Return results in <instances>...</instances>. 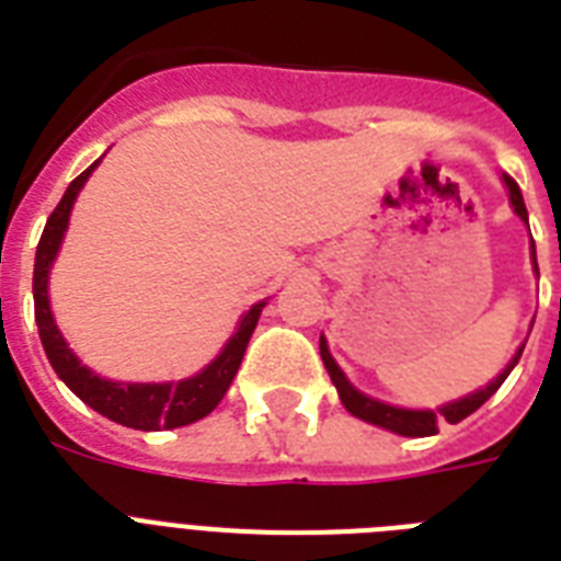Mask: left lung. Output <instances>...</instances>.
<instances>
[{
    "label": "left lung",
    "instance_id": "obj_1",
    "mask_svg": "<svg viewBox=\"0 0 561 561\" xmlns=\"http://www.w3.org/2000/svg\"><path fill=\"white\" fill-rule=\"evenodd\" d=\"M504 183L506 188H510V203H513L515 215H518L522 220H527V206H524L518 183H515L510 174H504ZM533 264H536V247H533ZM536 271H539V267H536ZM522 352L524 346L515 352L513 364L497 375L495 381L489 383V387H483V390L471 392V396H466V399L451 401V404H445V408L439 410H404V408H392V404H383V401H375L369 399V396H364V392L355 390V387L346 381V375L341 373V367L334 364V358L329 355V346H325V341L320 337V358H323L325 369H329V375H332V381L334 387H337V396H341L343 408L350 410L352 416L364 419V422H373V425L378 427H387V431L401 436H434L439 434V422H443V419L445 422H451V425H457V422H462L466 416H471V413H474V410H478L480 404H483V401H486L489 396H492V392L506 381V375L513 373V367L518 364V358H522Z\"/></svg>",
    "mask_w": 561,
    "mask_h": 561
}]
</instances>
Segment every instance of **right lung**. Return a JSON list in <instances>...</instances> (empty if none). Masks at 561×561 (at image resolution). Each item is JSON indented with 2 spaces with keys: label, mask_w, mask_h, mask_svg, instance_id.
<instances>
[{
  "label": "right lung",
  "mask_w": 561,
  "mask_h": 561,
  "mask_svg": "<svg viewBox=\"0 0 561 561\" xmlns=\"http://www.w3.org/2000/svg\"><path fill=\"white\" fill-rule=\"evenodd\" d=\"M99 162H92L90 169L78 174L69 183L66 194L55 206V211L48 215L46 229L39 236L37 259H34V317H37L39 341L48 355V364L55 367V373L64 378L69 390L90 404L92 410H99L101 416L113 419L118 425L136 427V431H171V427L192 425L197 419L209 416L211 410L218 408V401L224 399V392L229 390V383L236 378L241 358H244L247 343L253 334L259 314H262L264 302H255L238 323V332L229 337L218 358L211 360L209 367L197 373L186 381L171 383H116L107 378L87 369L81 360L75 358L72 350L66 346V341L57 332L55 320H51V308H48V267L55 262L60 241H64L66 224H69V211L72 203L87 183Z\"/></svg>",
  "instance_id": "add662e5"
}]
</instances>
